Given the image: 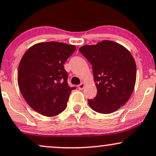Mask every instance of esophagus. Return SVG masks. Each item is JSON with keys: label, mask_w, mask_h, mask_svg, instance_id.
Wrapping results in <instances>:
<instances>
[{"label": "esophagus", "mask_w": 156, "mask_h": 156, "mask_svg": "<svg viewBox=\"0 0 156 156\" xmlns=\"http://www.w3.org/2000/svg\"><path fill=\"white\" fill-rule=\"evenodd\" d=\"M78 89H79L80 90H82L84 89V87H85V83H81L80 84H79V85L78 86Z\"/></svg>", "instance_id": "esophagus-1"}]
</instances>
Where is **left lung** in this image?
<instances>
[{"mask_svg":"<svg viewBox=\"0 0 156 156\" xmlns=\"http://www.w3.org/2000/svg\"><path fill=\"white\" fill-rule=\"evenodd\" d=\"M79 51L92 65L97 94L94 99H88L91 109L108 114L124 105L136 82V63L130 52L111 41L86 45Z\"/></svg>","mask_w":156,"mask_h":156,"instance_id":"8db88e82","label":"left lung"}]
</instances>
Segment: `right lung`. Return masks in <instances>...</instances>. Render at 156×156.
Segmentation results:
<instances>
[{
	"instance_id": "right-lung-1",
	"label": "right lung",
	"mask_w": 156,
	"mask_h": 156,
	"mask_svg": "<svg viewBox=\"0 0 156 156\" xmlns=\"http://www.w3.org/2000/svg\"><path fill=\"white\" fill-rule=\"evenodd\" d=\"M76 46L63 43L44 42L28 48L18 68V85L22 96L35 111L45 116L57 115L65 110L71 91L64 64Z\"/></svg>"
}]
</instances>
